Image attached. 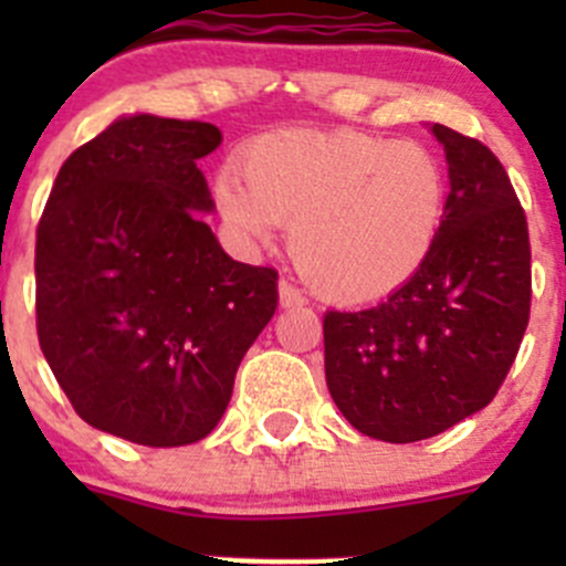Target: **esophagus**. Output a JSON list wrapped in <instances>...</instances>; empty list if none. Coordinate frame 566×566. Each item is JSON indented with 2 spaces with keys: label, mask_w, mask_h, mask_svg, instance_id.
<instances>
[{
  "label": "esophagus",
  "mask_w": 566,
  "mask_h": 566,
  "mask_svg": "<svg viewBox=\"0 0 566 566\" xmlns=\"http://www.w3.org/2000/svg\"><path fill=\"white\" fill-rule=\"evenodd\" d=\"M304 293L301 290H295L293 284L287 282H279V304L284 306V310H293V306H304Z\"/></svg>",
  "instance_id": "1"
}]
</instances>
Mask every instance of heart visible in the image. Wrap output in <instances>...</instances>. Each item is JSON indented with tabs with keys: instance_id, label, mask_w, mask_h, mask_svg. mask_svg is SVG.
I'll return each mask as SVG.
<instances>
[{
	"instance_id": "1",
	"label": "heart",
	"mask_w": 566,
	"mask_h": 566,
	"mask_svg": "<svg viewBox=\"0 0 566 566\" xmlns=\"http://www.w3.org/2000/svg\"><path fill=\"white\" fill-rule=\"evenodd\" d=\"M221 216L251 241L282 221L315 293L367 304L402 287L436 249L449 202L441 158L421 142L361 130L282 128L241 150V175L216 177Z\"/></svg>"
}]
</instances>
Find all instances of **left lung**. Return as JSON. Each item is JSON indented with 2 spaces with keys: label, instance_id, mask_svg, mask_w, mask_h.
I'll list each match as a JSON object with an SVG mask.
<instances>
[{
  "label": "left lung",
  "instance_id": "obj_1",
  "mask_svg": "<svg viewBox=\"0 0 566 566\" xmlns=\"http://www.w3.org/2000/svg\"><path fill=\"white\" fill-rule=\"evenodd\" d=\"M449 202L436 249L386 301L323 317L325 384L358 432L413 443L495 397L531 312L526 213L490 147L436 123Z\"/></svg>",
  "mask_w": 566,
  "mask_h": 566
}]
</instances>
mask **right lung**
Wrapping results in <instances>:
<instances>
[{
	"label": "right lung",
	"instance_id": "obj_1",
	"mask_svg": "<svg viewBox=\"0 0 566 566\" xmlns=\"http://www.w3.org/2000/svg\"><path fill=\"white\" fill-rule=\"evenodd\" d=\"M221 130L130 114L71 153L38 224V339L73 410L142 447L213 432L279 304L273 268L221 249L197 161Z\"/></svg>",
	"mask_w": 566,
	"mask_h": 566
}]
</instances>
